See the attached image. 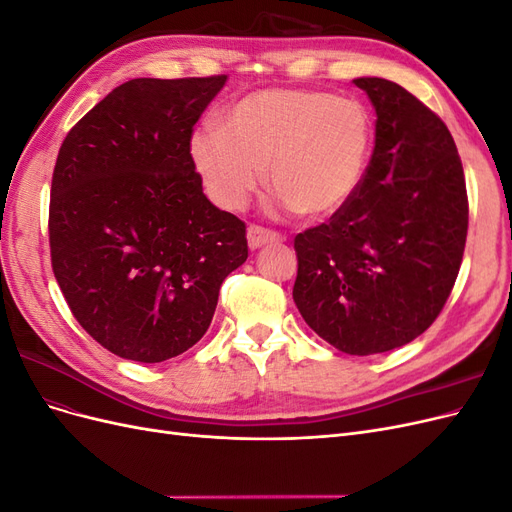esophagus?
Returning <instances> with one entry per match:
<instances>
[{
  "instance_id": "1",
  "label": "esophagus",
  "mask_w": 512,
  "mask_h": 512,
  "mask_svg": "<svg viewBox=\"0 0 512 512\" xmlns=\"http://www.w3.org/2000/svg\"><path fill=\"white\" fill-rule=\"evenodd\" d=\"M280 241H284V237L275 230H267L262 226L247 228V243H250V250H260V247L271 245V243H280Z\"/></svg>"
}]
</instances>
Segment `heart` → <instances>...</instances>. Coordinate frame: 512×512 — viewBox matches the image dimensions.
Here are the masks:
<instances>
[{"label":"heart","instance_id":"b5f03b06","mask_svg":"<svg viewBox=\"0 0 512 512\" xmlns=\"http://www.w3.org/2000/svg\"><path fill=\"white\" fill-rule=\"evenodd\" d=\"M374 151V123L363 102L314 89H265L232 104L224 126L205 123L190 158L207 192L237 211L265 181L282 205L324 220L359 192Z\"/></svg>","mask_w":512,"mask_h":512}]
</instances>
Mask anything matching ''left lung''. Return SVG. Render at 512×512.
I'll return each instance as SVG.
<instances>
[{
  "label": "left lung",
  "instance_id": "obj_1",
  "mask_svg": "<svg viewBox=\"0 0 512 512\" xmlns=\"http://www.w3.org/2000/svg\"><path fill=\"white\" fill-rule=\"evenodd\" d=\"M354 85L376 108V147L348 207L294 237L292 299L324 342L367 356L412 342L440 316L466 247L468 192L431 108L378 76Z\"/></svg>",
  "mask_w": 512,
  "mask_h": 512
}]
</instances>
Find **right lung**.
<instances>
[{
	"instance_id": "1",
	"label": "right lung",
	"mask_w": 512,
	"mask_h": 512,
	"mask_svg": "<svg viewBox=\"0 0 512 512\" xmlns=\"http://www.w3.org/2000/svg\"><path fill=\"white\" fill-rule=\"evenodd\" d=\"M224 83L132 79L61 143L53 273L72 316L121 359L162 363L192 348L247 260L245 224L209 203L190 158L194 123Z\"/></svg>"
}]
</instances>
